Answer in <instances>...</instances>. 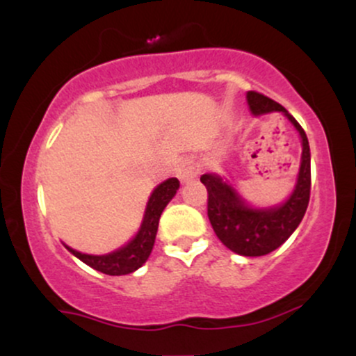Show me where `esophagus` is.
<instances>
[{"label":"esophagus","mask_w":356,"mask_h":356,"mask_svg":"<svg viewBox=\"0 0 356 356\" xmlns=\"http://www.w3.org/2000/svg\"><path fill=\"white\" fill-rule=\"evenodd\" d=\"M175 174H177V177L181 179L182 182H187V181H191V179H194L195 175H197V167H195L192 159H186V161H182L181 164L177 165V169H175Z\"/></svg>","instance_id":"1"}]
</instances>
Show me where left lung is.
Listing matches in <instances>:
<instances>
[{
	"mask_svg": "<svg viewBox=\"0 0 356 356\" xmlns=\"http://www.w3.org/2000/svg\"><path fill=\"white\" fill-rule=\"evenodd\" d=\"M246 100L254 117L273 112L283 113L295 127L303 149L295 187L283 202L275 206H252L229 179L219 174L201 175V182L209 194L207 216L216 236L236 254L256 257L275 251L300 226L309 202L312 154L305 130L283 105L256 92H248Z\"/></svg>",
	"mask_w": 356,
	"mask_h": 356,
	"instance_id": "obj_1",
	"label": "left lung"
}]
</instances>
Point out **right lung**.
Masks as SVG:
<instances>
[{"label":"right lung","instance_id":"add662e5","mask_svg":"<svg viewBox=\"0 0 356 356\" xmlns=\"http://www.w3.org/2000/svg\"><path fill=\"white\" fill-rule=\"evenodd\" d=\"M179 181L175 177L167 179L161 182L150 194L149 201H147L144 218H142L140 227L136 232L129 243L120 246L115 251L107 252V254H87V252H80L76 249L63 243V246L72 252L73 256L79 257L90 268L97 269V271L104 273L110 276H122L130 275V273L137 271L142 264L149 259L150 252H152L155 236H157L159 219H161L162 211L165 206L172 201V197L179 191Z\"/></svg>","mask_w":356,"mask_h":356}]
</instances>
